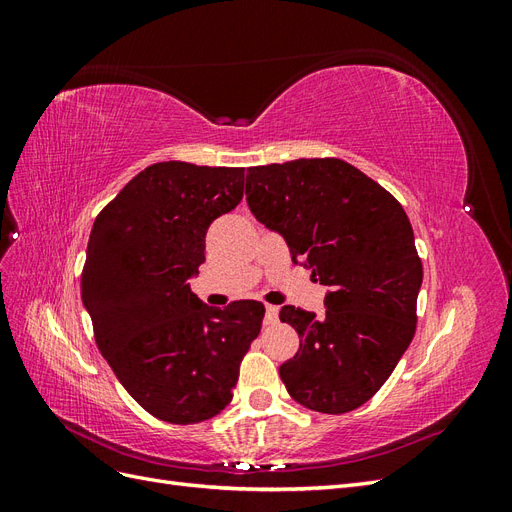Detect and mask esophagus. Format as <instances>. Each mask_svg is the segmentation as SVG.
<instances>
[{
	"mask_svg": "<svg viewBox=\"0 0 512 512\" xmlns=\"http://www.w3.org/2000/svg\"><path fill=\"white\" fill-rule=\"evenodd\" d=\"M277 316H280V309H277L275 305H267V307H265V322H267V324L277 322Z\"/></svg>",
	"mask_w": 512,
	"mask_h": 512,
	"instance_id": "obj_1",
	"label": "esophagus"
}]
</instances>
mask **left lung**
Segmentation results:
<instances>
[{
    "label": "left lung",
    "instance_id": "8db88e82",
    "mask_svg": "<svg viewBox=\"0 0 512 512\" xmlns=\"http://www.w3.org/2000/svg\"><path fill=\"white\" fill-rule=\"evenodd\" d=\"M245 196L292 260L329 286L322 316L280 309L301 339L280 367L290 397L324 414L363 406L389 380L416 329L423 265L404 207L337 158L247 168Z\"/></svg>",
    "mask_w": 512,
    "mask_h": 512
}]
</instances>
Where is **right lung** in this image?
<instances>
[{
    "instance_id": "obj_1",
    "label": "right lung",
    "mask_w": 512,
    "mask_h": 512,
    "mask_svg": "<svg viewBox=\"0 0 512 512\" xmlns=\"http://www.w3.org/2000/svg\"><path fill=\"white\" fill-rule=\"evenodd\" d=\"M243 173L151 164L91 228L81 297L96 344L123 389L166 423L192 425L220 414L262 327L260 301L220 309L190 290L211 222L241 203Z\"/></svg>"
}]
</instances>
